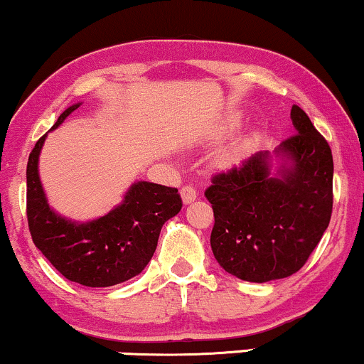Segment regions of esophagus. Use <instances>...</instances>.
I'll list each match as a JSON object with an SVG mask.
<instances>
[{"label": "esophagus", "instance_id": "esophagus-1", "mask_svg": "<svg viewBox=\"0 0 364 364\" xmlns=\"http://www.w3.org/2000/svg\"><path fill=\"white\" fill-rule=\"evenodd\" d=\"M181 196H182L183 204H191L192 200L197 199V191H196V187H192V186H183L182 189H181Z\"/></svg>", "mask_w": 364, "mask_h": 364}]
</instances>
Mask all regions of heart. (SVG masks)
Wrapping results in <instances>:
<instances>
[{"label":"heart","instance_id":"heart-1","mask_svg":"<svg viewBox=\"0 0 364 364\" xmlns=\"http://www.w3.org/2000/svg\"><path fill=\"white\" fill-rule=\"evenodd\" d=\"M231 124H232V121H230V127ZM246 145H248V141H245V140L231 143L230 146H226L221 154H219L218 164L221 165V167H231V165H235L236 161H240L241 156H243Z\"/></svg>","mask_w":364,"mask_h":364}]
</instances>
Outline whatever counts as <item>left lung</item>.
<instances>
[{
    "instance_id": "1",
    "label": "left lung",
    "mask_w": 364,
    "mask_h": 364,
    "mask_svg": "<svg viewBox=\"0 0 364 364\" xmlns=\"http://www.w3.org/2000/svg\"><path fill=\"white\" fill-rule=\"evenodd\" d=\"M297 133L278 146L290 159L280 177L270 175L267 151L213 177L204 196L213 204L210 248L218 263L246 282L297 273L319 245L333 214V151L299 106Z\"/></svg>"
}]
</instances>
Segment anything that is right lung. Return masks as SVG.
Instances as JSON below:
<instances>
[{
    "label": "right lung",
    "instance_id": "add662e5",
    "mask_svg": "<svg viewBox=\"0 0 364 364\" xmlns=\"http://www.w3.org/2000/svg\"><path fill=\"white\" fill-rule=\"evenodd\" d=\"M58 116L53 128L77 109ZM43 134L26 165V219L31 240L67 280L86 287H111L136 277L154 257L165 221L178 214L182 199L175 187L136 182L123 204L106 216L77 224L48 208L38 177Z\"/></svg>",
    "mask_w": 364,
    "mask_h": 364
}]
</instances>
